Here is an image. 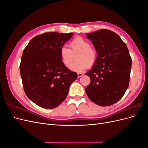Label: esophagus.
I'll use <instances>...</instances> for the list:
<instances>
[{"label": "esophagus", "mask_w": 148, "mask_h": 148, "mask_svg": "<svg viewBox=\"0 0 148 148\" xmlns=\"http://www.w3.org/2000/svg\"><path fill=\"white\" fill-rule=\"evenodd\" d=\"M78 78H79V77H82V76H83V73H78Z\"/></svg>", "instance_id": "1"}]
</instances>
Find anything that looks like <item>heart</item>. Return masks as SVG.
<instances>
[{"instance_id": "obj_1", "label": "heart", "mask_w": 148, "mask_h": 148, "mask_svg": "<svg viewBox=\"0 0 148 148\" xmlns=\"http://www.w3.org/2000/svg\"><path fill=\"white\" fill-rule=\"evenodd\" d=\"M70 49L63 47L60 51V60L67 68H69L75 56L77 60L70 67L71 70L77 72L84 71L88 66L95 64L97 58L96 51L90 47V44L82 37L75 38L69 44Z\"/></svg>"}]
</instances>
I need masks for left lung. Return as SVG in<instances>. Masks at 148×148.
Listing matches in <instances>:
<instances>
[{
  "label": "left lung",
  "instance_id": "left-lung-1",
  "mask_svg": "<svg viewBox=\"0 0 148 148\" xmlns=\"http://www.w3.org/2000/svg\"><path fill=\"white\" fill-rule=\"evenodd\" d=\"M97 53L92 69L86 73L91 82L85 88L89 99L100 106L118 102L128 89L132 59L118 34L102 29L87 33Z\"/></svg>",
  "mask_w": 148,
  "mask_h": 148
}]
</instances>
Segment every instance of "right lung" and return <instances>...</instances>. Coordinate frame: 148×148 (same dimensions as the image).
<instances>
[{
    "instance_id": "right-lung-1",
    "label": "right lung",
    "mask_w": 148,
    "mask_h": 148,
    "mask_svg": "<svg viewBox=\"0 0 148 148\" xmlns=\"http://www.w3.org/2000/svg\"><path fill=\"white\" fill-rule=\"evenodd\" d=\"M72 33H46L36 36L23 50L20 65L26 95L44 109L59 106L68 95L77 73L62 64L60 51Z\"/></svg>"
}]
</instances>
